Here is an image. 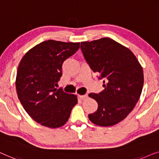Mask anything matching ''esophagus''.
Masks as SVG:
<instances>
[{
    "mask_svg": "<svg viewBox=\"0 0 159 159\" xmlns=\"http://www.w3.org/2000/svg\"><path fill=\"white\" fill-rule=\"evenodd\" d=\"M79 97L81 99H86L87 98H88V95L87 94H85V95H80Z\"/></svg>",
    "mask_w": 159,
    "mask_h": 159,
    "instance_id": "1",
    "label": "esophagus"
}]
</instances>
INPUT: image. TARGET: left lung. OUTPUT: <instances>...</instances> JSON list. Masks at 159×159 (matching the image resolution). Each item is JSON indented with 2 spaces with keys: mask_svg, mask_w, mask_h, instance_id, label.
I'll use <instances>...</instances> for the list:
<instances>
[{
  "mask_svg": "<svg viewBox=\"0 0 159 159\" xmlns=\"http://www.w3.org/2000/svg\"><path fill=\"white\" fill-rule=\"evenodd\" d=\"M80 50L90 68L104 80V90L89 95L98 103L89 120L99 126L117 124L139 100L144 82L142 67L128 48L109 38L82 42Z\"/></svg>",
  "mask_w": 159,
  "mask_h": 159,
  "instance_id": "1",
  "label": "left lung"
}]
</instances>
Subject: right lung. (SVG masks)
I'll return each mask as SVG.
<instances>
[{"label":"right lung","mask_w":159,"mask_h":159,"mask_svg":"<svg viewBox=\"0 0 159 159\" xmlns=\"http://www.w3.org/2000/svg\"><path fill=\"white\" fill-rule=\"evenodd\" d=\"M80 43L55 40L42 42L24 55L18 67L16 89L21 104L38 123L56 128L64 125L77 104L76 96L55 89L64 61Z\"/></svg>","instance_id":"obj_1"}]
</instances>
